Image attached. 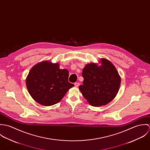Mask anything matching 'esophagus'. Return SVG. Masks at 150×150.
<instances>
[{"instance_id": "esophagus-1", "label": "esophagus", "mask_w": 150, "mask_h": 150, "mask_svg": "<svg viewBox=\"0 0 150 150\" xmlns=\"http://www.w3.org/2000/svg\"><path fill=\"white\" fill-rule=\"evenodd\" d=\"M74 86H76V87H78L79 86H80V83H75Z\"/></svg>"}]
</instances>
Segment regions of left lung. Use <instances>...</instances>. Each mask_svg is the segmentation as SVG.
<instances>
[{"label": "left lung", "instance_id": "left-lung-1", "mask_svg": "<svg viewBox=\"0 0 150 150\" xmlns=\"http://www.w3.org/2000/svg\"><path fill=\"white\" fill-rule=\"evenodd\" d=\"M98 66L92 63L83 70V85L79 89L88 103L93 106L106 105L117 95L121 78L115 66L106 59H101Z\"/></svg>", "mask_w": 150, "mask_h": 150}]
</instances>
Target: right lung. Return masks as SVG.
I'll return each instance as SVG.
<instances>
[{
  "label": "right lung",
  "mask_w": 150,
  "mask_h": 150,
  "mask_svg": "<svg viewBox=\"0 0 150 150\" xmlns=\"http://www.w3.org/2000/svg\"><path fill=\"white\" fill-rule=\"evenodd\" d=\"M68 77V70L60 69L58 64L44 61L32 68L26 84L35 101L44 106H52L59 102L74 86L69 82Z\"/></svg>",
  "instance_id": "obj_1"
}]
</instances>
